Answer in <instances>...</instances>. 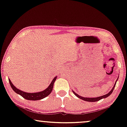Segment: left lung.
I'll list each match as a JSON object with an SVG mask.
<instances>
[{"instance_id": "obj_1", "label": "left lung", "mask_w": 127, "mask_h": 127, "mask_svg": "<svg viewBox=\"0 0 127 127\" xmlns=\"http://www.w3.org/2000/svg\"><path fill=\"white\" fill-rule=\"evenodd\" d=\"M117 80H116L115 84H114V86L112 88V89L111 90V91L109 92V93L106 94L104 95H102V96H99V97H96V98H86V97H83L81 96H79V95L77 94H76L75 92H74L73 91V93H74V94L76 95V96H77L78 98L81 99H82L83 100H85V101H87V102H96V101H98V100H99L100 99H102L103 98H107V96H109V95H110L112 93V92L113 91V90L114 87H115V86H116V82H117Z\"/></svg>"}]
</instances>
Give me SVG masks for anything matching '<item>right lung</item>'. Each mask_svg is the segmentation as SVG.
<instances>
[{
	"label": "right lung",
	"mask_w": 127,
	"mask_h": 127,
	"mask_svg": "<svg viewBox=\"0 0 127 127\" xmlns=\"http://www.w3.org/2000/svg\"><path fill=\"white\" fill-rule=\"evenodd\" d=\"M57 79V76L54 78L53 81H51V83H50V86L46 88V90H43L42 91L38 92V93H26V92H24L23 91L18 89V88L15 87L14 86L13 83H11V81L10 80L8 79V81H9L10 86L12 88V89L14 90V91L15 93H16L20 95L21 96H22L24 98L26 99L27 100H38L46 98V96H47L48 95H50V94L51 93L52 90L53 88L54 83L55 81Z\"/></svg>",
	"instance_id": "add662e5"
}]
</instances>
